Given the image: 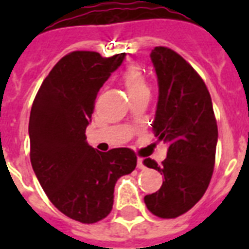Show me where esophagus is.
<instances>
[{
	"label": "esophagus",
	"mask_w": 249,
	"mask_h": 249,
	"mask_svg": "<svg viewBox=\"0 0 249 249\" xmlns=\"http://www.w3.org/2000/svg\"><path fill=\"white\" fill-rule=\"evenodd\" d=\"M137 168H138V169H144L143 159H141V158H138V159H137Z\"/></svg>",
	"instance_id": "esophagus-1"
}]
</instances>
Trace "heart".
<instances>
[{"instance_id": "heart-1", "label": "heart", "mask_w": 249, "mask_h": 249, "mask_svg": "<svg viewBox=\"0 0 249 249\" xmlns=\"http://www.w3.org/2000/svg\"><path fill=\"white\" fill-rule=\"evenodd\" d=\"M121 80L124 83L125 88L128 90L130 98L140 95V94L148 93V85L144 77L143 72L141 67L132 64L125 68L123 73H121Z\"/></svg>"}]
</instances>
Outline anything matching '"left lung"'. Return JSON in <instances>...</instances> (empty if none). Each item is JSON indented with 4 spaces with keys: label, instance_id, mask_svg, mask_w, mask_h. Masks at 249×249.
<instances>
[{
    "label": "left lung",
    "instance_id": "obj_1",
    "mask_svg": "<svg viewBox=\"0 0 249 249\" xmlns=\"http://www.w3.org/2000/svg\"><path fill=\"white\" fill-rule=\"evenodd\" d=\"M159 85L152 130L169 144L161 165L151 159L143 164L164 174L163 185L144 196L146 207L161 218H176L204 195L212 178L218 138L212 99L196 71L172 49L151 52Z\"/></svg>",
    "mask_w": 249,
    "mask_h": 249
}]
</instances>
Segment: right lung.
Wrapping results in <instances>:
<instances>
[{
  "label": "right lung",
  "mask_w": 249,
  "mask_h": 249,
  "mask_svg": "<svg viewBox=\"0 0 249 249\" xmlns=\"http://www.w3.org/2000/svg\"><path fill=\"white\" fill-rule=\"evenodd\" d=\"M124 58L125 53L111 58L70 53L46 76L31 109V163L37 179L60 212L83 224L108 216L115 183L137 165L130 148L101 152L85 136L98 91Z\"/></svg>",
  "instance_id": "obj_1"
}]
</instances>
